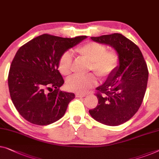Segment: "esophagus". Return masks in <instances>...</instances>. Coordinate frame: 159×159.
<instances>
[{
	"mask_svg": "<svg viewBox=\"0 0 159 159\" xmlns=\"http://www.w3.org/2000/svg\"><path fill=\"white\" fill-rule=\"evenodd\" d=\"M86 96V93H75V96L78 97V98H81V97H84Z\"/></svg>",
	"mask_w": 159,
	"mask_h": 159,
	"instance_id": "obj_1",
	"label": "esophagus"
}]
</instances>
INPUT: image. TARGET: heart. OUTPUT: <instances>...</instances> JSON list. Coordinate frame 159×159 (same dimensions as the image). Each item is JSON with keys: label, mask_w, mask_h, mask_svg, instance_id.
<instances>
[{"label": "heart", "mask_w": 159, "mask_h": 159, "mask_svg": "<svg viewBox=\"0 0 159 159\" xmlns=\"http://www.w3.org/2000/svg\"><path fill=\"white\" fill-rule=\"evenodd\" d=\"M80 58L89 62V69L96 73L101 79H106L114 73L119 66V56L114 51H107L106 47L96 42H89L76 49ZM72 56L69 52H65L60 57L58 68L63 75L71 72ZM97 84L93 73L80 76L73 75L66 81L68 90L78 93H85Z\"/></svg>", "instance_id": "heart-1"}]
</instances>
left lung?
I'll return each mask as SVG.
<instances>
[{
  "instance_id": "1",
  "label": "left lung",
  "mask_w": 159,
  "mask_h": 159,
  "mask_svg": "<svg viewBox=\"0 0 159 159\" xmlns=\"http://www.w3.org/2000/svg\"><path fill=\"white\" fill-rule=\"evenodd\" d=\"M91 39L114 48L120 61L116 70L96 88L98 103L89 113L103 124L120 125L131 119L140 108L147 86V65L139 47L122 34L103 35Z\"/></svg>"
}]
</instances>
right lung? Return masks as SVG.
<instances>
[{
	"instance_id": "add662e5",
	"label": "right lung",
	"mask_w": 159,
	"mask_h": 159,
	"mask_svg": "<svg viewBox=\"0 0 159 159\" xmlns=\"http://www.w3.org/2000/svg\"><path fill=\"white\" fill-rule=\"evenodd\" d=\"M86 38L43 34L18 50L9 70L8 83L13 105L25 120L46 125L63 116L75 95L60 90L64 80L58 70V60Z\"/></svg>"
}]
</instances>
